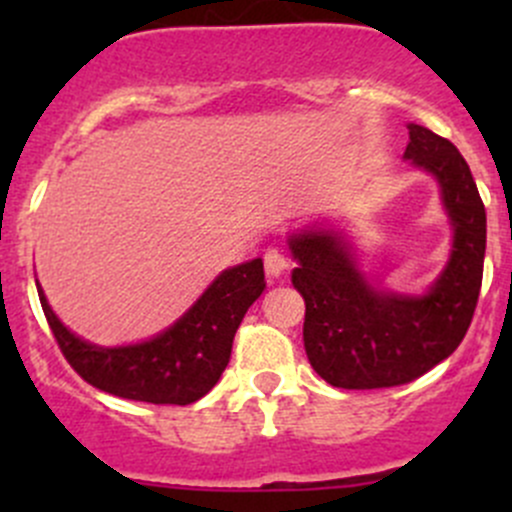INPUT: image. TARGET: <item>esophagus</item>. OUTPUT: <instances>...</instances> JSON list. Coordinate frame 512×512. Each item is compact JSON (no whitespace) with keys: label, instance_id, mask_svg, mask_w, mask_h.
Wrapping results in <instances>:
<instances>
[{"label":"esophagus","instance_id":"obj_1","mask_svg":"<svg viewBox=\"0 0 512 512\" xmlns=\"http://www.w3.org/2000/svg\"><path fill=\"white\" fill-rule=\"evenodd\" d=\"M289 267V260L285 257V252L277 250V247H270V250L265 252V270L267 275L272 277H280L282 272H285Z\"/></svg>","mask_w":512,"mask_h":512}]
</instances>
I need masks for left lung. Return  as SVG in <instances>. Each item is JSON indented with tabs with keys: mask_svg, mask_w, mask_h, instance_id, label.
<instances>
[{
	"mask_svg": "<svg viewBox=\"0 0 512 512\" xmlns=\"http://www.w3.org/2000/svg\"><path fill=\"white\" fill-rule=\"evenodd\" d=\"M406 160L436 175L453 225V250L421 297L381 292L364 277L339 232L289 237L304 297V349L312 369L339 389H386L426 374L458 349L476 312L485 257V208L466 158L428 128L409 126Z\"/></svg>",
	"mask_w": 512,
	"mask_h": 512,
	"instance_id": "left-lung-1",
	"label": "left lung"
}]
</instances>
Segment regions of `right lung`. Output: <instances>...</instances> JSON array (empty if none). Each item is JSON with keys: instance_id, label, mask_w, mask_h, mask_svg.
<instances>
[{"instance_id": "obj_1", "label": "right lung", "mask_w": 512, "mask_h": 512, "mask_svg": "<svg viewBox=\"0 0 512 512\" xmlns=\"http://www.w3.org/2000/svg\"><path fill=\"white\" fill-rule=\"evenodd\" d=\"M265 289L262 260L225 270L170 329L131 347H96L59 322L39 287L41 309L71 369L106 394L148 404L188 406L203 399L230 361L232 339Z\"/></svg>"}]
</instances>
